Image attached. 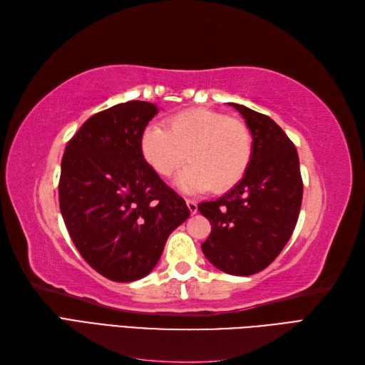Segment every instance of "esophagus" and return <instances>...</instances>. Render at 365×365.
I'll return each instance as SVG.
<instances>
[{
	"mask_svg": "<svg viewBox=\"0 0 365 365\" xmlns=\"http://www.w3.org/2000/svg\"><path fill=\"white\" fill-rule=\"evenodd\" d=\"M185 202H187V207H189V210H190V213H192V215H196V212H197V204H196V201L187 200Z\"/></svg>",
	"mask_w": 365,
	"mask_h": 365,
	"instance_id": "obj_1",
	"label": "esophagus"
}]
</instances>
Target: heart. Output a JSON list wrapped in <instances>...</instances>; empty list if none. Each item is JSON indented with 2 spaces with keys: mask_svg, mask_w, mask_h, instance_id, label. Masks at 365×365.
Here are the masks:
<instances>
[{
  "mask_svg": "<svg viewBox=\"0 0 365 365\" xmlns=\"http://www.w3.org/2000/svg\"><path fill=\"white\" fill-rule=\"evenodd\" d=\"M141 153L150 168L168 178L185 161L176 185L189 193L210 187L225 192L235 187L248 169L252 135L245 121L205 108L173 114L169 129L150 125L140 141Z\"/></svg>",
  "mask_w": 365,
  "mask_h": 365,
  "instance_id": "b5f03b06",
  "label": "heart"
}]
</instances>
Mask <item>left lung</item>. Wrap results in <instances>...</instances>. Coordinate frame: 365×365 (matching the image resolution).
Here are the masks:
<instances>
[{
    "label": "left lung",
    "mask_w": 365,
    "mask_h": 365,
    "mask_svg": "<svg viewBox=\"0 0 365 365\" xmlns=\"http://www.w3.org/2000/svg\"><path fill=\"white\" fill-rule=\"evenodd\" d=\"M245 118L252 135L248 169L233 189L197 205L212 224L201 245L208 262L233 275L268 267L288 244L303 200L300 161L294 143L268 115L228 103Z\"/></svg>",
    "instance_id": "obj_1"
}]
</instances>
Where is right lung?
<instances>
[{
    "label": "right lung",
    "instance_id": "right-lung-1",
    "mask_svg": "<svg viewBox=\"0 0 365 365\" xmlns=\"http://www.w3.org/2000/svg\"><path fill=\"white\" fill-rule=\"evenodd\" d=\"M157 105L130 101L88 118L61 164L59 205L85 262L113 282H134L158 263L165 240L190 216L182 197L141 153Z\"/></svg>",
    "mask_w": 365,
    "mask_h": 365
}]
</instances>
